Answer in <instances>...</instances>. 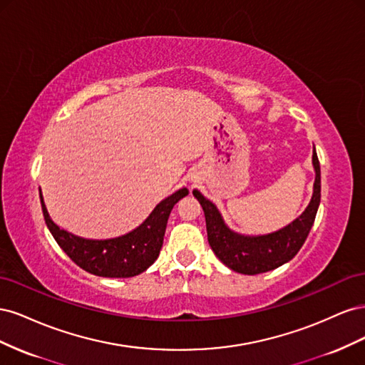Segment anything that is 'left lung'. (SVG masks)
I'll return each instance as SVG.
<instances>
[{"label": "left lung", "instance_id": "1", "mask_svg": "<svg viewBox=\"0 0 365 365\" xmlns=\"http://www.w3.org/2000/svg\"><path fill=\"white\" fill-rule=\"evenodd\" d=\"M312 163L315 182L311 202L294 222L269 235L244 236L235 233L225 225L216 205L197 190H193V196L200 201L205 215L208 244L220 262L236 272L256 275L282 267L300 251L314 225L319 200H322V172H319V161L315 150Z\"/></svg>", "mask_w": 365, "mask_h": 365}]
</instances>
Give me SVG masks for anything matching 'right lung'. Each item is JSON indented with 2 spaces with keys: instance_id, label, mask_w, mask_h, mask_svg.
Instances as JSON below:
<instances>
[{
  "instance_id": "1",
  "label": "right lung",
  "mask_w": 365,
  "mask_h": 365,
  "mask_svg": "<svg viewBox=\"0 0 365 365\" xmlns=\"http://www.w3.org/2000/svg\"><path fill=\"white\" fill-rule=\"evenodd\" d=\"M187 195L189 190L181 189L168 196L153 208L145 222L125 236L93 240L74 236L54 224L39 193L43 219L65 254L86 272L113 279L134 277L157 260L172 208Z\"/></svg>"
}]
</instances>
